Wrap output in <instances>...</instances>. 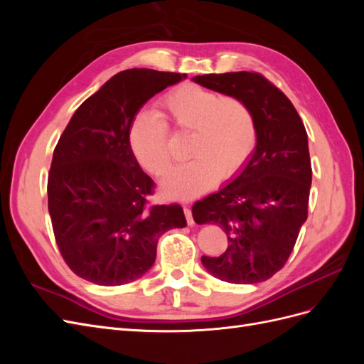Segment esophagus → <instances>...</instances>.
Here are the masks:
<instances>
[{"mask_svg": "<svg viewBox=\"0 0 364 364\" xmlns=\"http://www.w3.org/2000/svg\"><path fill=\"white\" fill-rule=\"evenodd\" d=\"M183 214H185V218H186V223H188L190 226H193L194 225V220H193L191 209L188 206H183Z\"/></svg>", "mask_w": 364, "mask_h": 364, "instance_id": "obj_1", "label": "esophagus"}]
</instances>
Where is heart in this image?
<instances>
[{"label": "heart", "instance_id": "1", "mask_svg": "<svg viewBox=\"0 0 364 364\" xmlns=\"http://www.w3.org/2000/svg\"><path fill=\"white\" fill-rule=\"evenodd\" d=\"M161 107L176 134L191 136L186 153L193 159L162 182V193L170 199H193L218 179L235 178L255 151L257 119L241 98L182 85L164 97ZM129 142L142 168L158 178L170 170L168 130L158 114H138L130 124Z\"/></svg>", "mask_w": 364, "mask_h": 364}]
</instances>
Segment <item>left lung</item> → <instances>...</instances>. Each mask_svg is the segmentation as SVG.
<instances>
[{
	"label": "left lung",
	"mask_w": 364,
	"mask_h": 364,
	"mask_svg": "<svg viewBox=\"0 0 364 364\" xmlns=\"http://www.w3.org/2000/svg\"><path fill=\"white\" fill-rule=\"evenodd\" d=\"M194 82L241 98L258 126L245 170L193 205L197 225L214 223L228 235L222 255H203L202 264L226 282L267 281L287 262L308 217L313 171L306 130L287 95L259 73L203 74Z\"/></svg>",
	"instance_id": "obj_1"
}]
</instances>
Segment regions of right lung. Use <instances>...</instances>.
Here are the masks:
<instances>
[{
	"label": "right lung",
	"instance_id": "right-lung-1",
	"mask_svg": "<svg viewBox=\"0 0 364 364\" xmlns=\"http://www.w3.org/2000/svg\"><path fill=\"white\" fill-rule=\"evenodd\" d=\"M185 74H115L74 112L53 153L48 211L68 267L98 285H123L155 262L159 237L186 220L181 205H150L155 182L129 142L139 109Z\"/></svg>",
	"mask_w": 364,
	"mask_h": 364
}]
</instances>
